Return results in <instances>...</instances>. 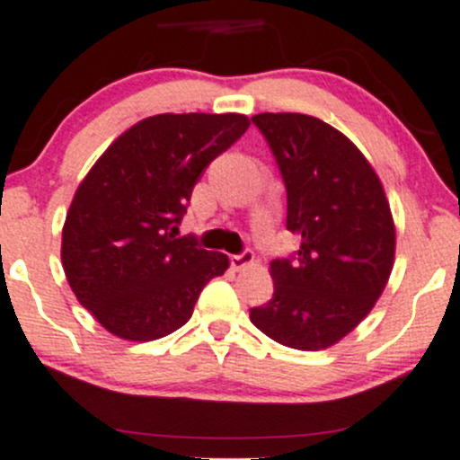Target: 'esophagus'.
Returning <instances> with one entry per match:
<instances>
[{"label":"esophagus","mask_w":460,"mask_h":460,"mask_svg":"<svg viewBox=\"0 0 460 460\" xmlns=\"http://www.w3.org/2000/svg\"><path fill=\"white\" fill-rule=\"evenodd\" d=\"M253 251H249V249H244L243 253H238V255H231L229 258V262H231V267H234L235 270H243L244 267H249V264H253Z\"/></svg>","instance_id":"esophagus-1"}]
</instances>
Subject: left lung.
Returning a JSON list of instances; mask_svg holds the SVG:
<instances>
[{
	"instance_id": "1",
	"label": "left lung",
	"mask_w": 460,
	"mask_h": 460,
	"mask_svg": "<svg viewBox=\"0 0 460 460\" xmlns=\"http://www.w3.org/2000/svg\"><path fill=\"white\" fill-rule=\"evenodd\" d=\"M253 125L284 187L287 229L299 249L270 262L273 297L251 322L278 344L323 350L346 337L384 293L394 262V225L364 154L308 114L264 112Z\"/></svg>"
}]
</instances>
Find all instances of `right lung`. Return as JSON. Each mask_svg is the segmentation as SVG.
<instances>
[{
    "label": "right lung",
    "mask_w": 460,
    "mask_h": 460,
    "mask_svg": "<svg viewBox=\"0 0 460 460\" xmlns=\"http://www.w3.org/2000/svg\"><path fill=\"white\" fill-rule=\"evenodd\" d=\"M249 128L243 114H158L120 134L66 216L61 262L81 306L120 340L152 341L190 322L225 253L181 235L191 191Z\"/></svg>",
    "instance_id": "obj_1"
}]
</instances>
